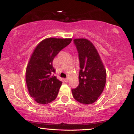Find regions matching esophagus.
<instances>
[{
  "label": "esophagus",
  "instance_id": "34e87169",
  "mask_svg": "<svg viewBox=\"0 0 134 134\" xmlns=\"http://www.w3.org/2000/svg\"><path fill=\"white\" fill-rule=\"evenodd\" d=\"M69 80V78H66V79H64V81L65 82H67Z\"/></svg>",
  "mask_w": 134,
  "mask_h": 134
}]
</instances>
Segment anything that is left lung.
<instances>
[{"label":"left lung","instance_id":"left-lung-1","mask_svg":"<svg viewBox=\"0 0 134 134\" xmlns=\"http://www.w3.org/2000/svg\"><path fill=\"white\" fill-rule=\"evenodd\" d=\"M80 68L77 88L72 90L74 98L83 104L95 102L102 93L106 82V70L97 51L86 38H75Z\"/></svg>","mask_w":134,"mask_h":134}]
</instances>
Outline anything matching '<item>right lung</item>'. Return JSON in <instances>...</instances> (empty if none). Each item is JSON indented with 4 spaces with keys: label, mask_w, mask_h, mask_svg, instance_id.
I'll return each instance as SVG.
<instances>
[{
    "label": "right lung",
    "mask_w": 134,
    "mask_h": 134,
    "mask_svg": "<svg viewBox=\"0 0 134 134\" xmlns=\"http://www.w3.org/2000/svg\"><path fill=\"white\" fill-rule=\"evenodd\" d=\"M71 41L72 38H46L32 53L26 69V83L30 96L38 104H49L57 97L62 82L54 76L52 62Z\"/></svg>",
    "instance_id": "obj_1"
}]
</instances>
